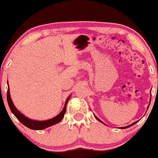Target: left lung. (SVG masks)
Wrapping results in <instances>:
<instances>
[{
	"mask_svg": "<svg viewBox=\"0 0 158 158\" xmlns=\"http://www.w3.org/2000/svg\"><path fill=\"white\" fill-rule=\"evenodd\" d=\"M150 100H152V97H151V99H150ZM148 107H149V106H148ZM94 116H95V118H97V120H98V121H99V122H100V123H103V124H104V125H105V123H103V122H102V121H101V120H100V118H98V117H97V116H96V115H94ZM138 122H139V121H136V122H135V123H132V124L129 125V126H125V127H121V128H123V129H124V128H128V127H130V126H133V125H135V123H138Z\"/></svg>",
	"mask_w": 158,
	"mask_h": 158,
	"instance_id": "1",
	"label": "left lung"
}]
</instances>
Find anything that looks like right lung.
<instances>
[{
    "instance_id": "right-lung-1",
    "label": "right lung",
    "mask_w": 158,
    "mask_h": 158,
    "mask_svg": "<svg viewBox=\"0 0 158 158\" xmlns=\"http://www.w3.org/2000/svg\"><path fill=\"white\" fill-rule=\"evenodd\" d=\"M7 94H6V99H7V103L8 105H9L10 109L12 113L17 117V119L22 123L23 125H24L25 126H27V128H30V129L33 130H43L45 129V128L50 127L52 126H54V125L57 124V123H60L61 120L64 118V115L65 114L66 112V106H67V103L69 100L70 97H71V95H69V97H68L67 100H66L65 103H64V108L61 110V112L60 113H58L56 116L53 117V118H50V119L48 120H44V121H39V120H35L32 119V118H28V117L25 116L23 113H21L16 108V106H14V103L12 101V99H11L10 94V88H9V84H8L7 81Z\"/></svg>"
}]
</instances>
